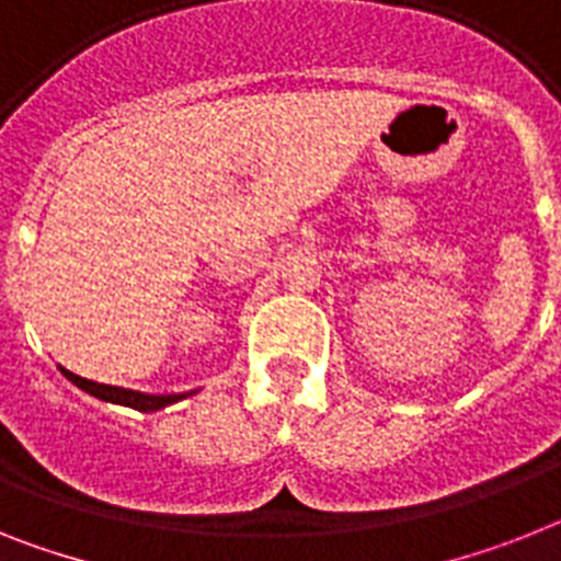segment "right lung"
Instances as JSON below:
<instances>
[{
  "mask_svg": "<svg viewBox=\"0 0 561 561\" xmlns=\"http://www.w3.org/2000/svg\"><path fill=\"white\" fill-rule=\"evenodd\" d=\"M59 370H62V374H65V379H70V382L77 385V388H82L84 393H91V397L102 399V402L125 404V408H134V411H142V413L162 411V408H168V404H173V402H179V399L193 397V393H196V390H191V393H168V397H159V393H142V390H130V388H116V385L91 382V379H82V376L65 370L62 365H59Z\"/></svg>",
  "mask_w": 561,
  "mask_h": 561,
  "instance_id": "right-lung-1",
  "label": "right lung"
}]
</instances>
